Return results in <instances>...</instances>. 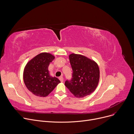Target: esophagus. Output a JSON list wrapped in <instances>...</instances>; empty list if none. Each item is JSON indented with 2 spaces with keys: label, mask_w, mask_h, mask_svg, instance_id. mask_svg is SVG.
<instances>
[{
  "label": "esophagus",
  "mask_w": 134,
  "mask_h": 134,
  "mask_svg": "<svg viewBox=\"0 0 134 134\" xmlns=\"http://www.w3.org/2000/svg\"><path fill=\"white\" fill-rule=\"evenodd\" d=\"M59 79L60 80V81L61 82H64V79H63V76H60V77L59 78Z\"/></svg>",
  "instance_id": "esophagus-1"
}]
</instances>
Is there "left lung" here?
<instances>
[{"label": "left lung", "instance_id": "1", "mask_svg": "<svg viewBox=\"0 0 134 134\" xmlns=\"http://www.w3.org/2000/svg\"><path fill=\"white\" fill-rule=\"evenodd\" d=\"M73 71L71 81L65 85L76 98H84L92 94L97 88L100 80V69L93 59L80 54L71 53L69 55Z\"/></svg>", "mask_w": 134, "mask_h": 134}]
</instances>
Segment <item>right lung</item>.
<instances>
[{
    "instance_id": "right-lung-1",
    "label": "right lung",
    "mask_w": 134,
    "mask_h": 134,
    "mask_svg": "<svg viewBox=\"0 0 134 134\" xmlns=\"http://www.w3.org/2000/svg\"><path fill=\"white\" fill-rule=\"evenodd\" d=\"M54 56L48 52H42L35 56L25 65L23 78L27 88L34 95L46 97L60 83L58 78L52 77L48 70L50 63Z\"/></svg>"
}]
</instances>
